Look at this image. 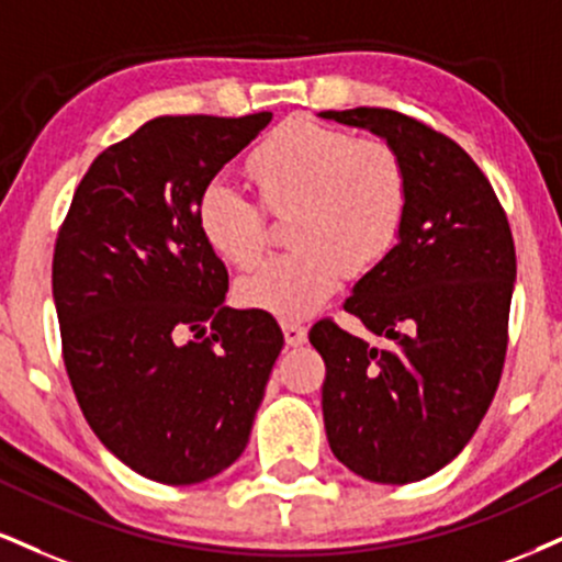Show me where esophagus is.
<instances>
[{"label":"esophagus","mask_w":562,"mask_h":562,"mask_svg":"<svg viewBox=\"0 0 562 562\" xmlns=\"http://www.w3.org/2000/svg\"><path fill=\"white\" fill-rule=\"evenodd\" d=\"M282 333H285V342L290 348H301L303 342H306V327L299 322H290L285 319L282 322Z\"/></svg>","instance_id":"1"}]
</instances>
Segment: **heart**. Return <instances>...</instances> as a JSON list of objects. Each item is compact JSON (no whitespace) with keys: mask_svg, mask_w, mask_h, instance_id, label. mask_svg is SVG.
I'll return each instance as SVG.
<instances>
[{"mask_svg":"<svg viewBox=\"0 0 562 562\" xmlns=\"http://www.w3.org/2000/svg\"><path fill=\"white\" fill-rule=\"evenodd\" d=\"M248 172L269 212H293L290 243L240 277L238 301L282 319H301L340 288L348 272L376 267L401 233L408 180L397 151L380 138H353L311 120H288L256 148ZM201 235L222 259L248 267L267 246L259 201L209 182L195 209Z\"/></svg>","mask_w":562,"mask_h":562,"instance_id":"1","label":"heart"}]
</instances>
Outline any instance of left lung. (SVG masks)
<instances>
[{"label": "left lung", "instance_id": "obj_1", "mask_svg": "<svg viewBox=\"0 0 562 562\" xmlns=\"http://www.w3.org/2000/svg\"><path fill=\"white\" fill-rule=\"evenodd\" d=\"M319 117L380 135L408 180L395 248L342 306L384 337V348L329 319L308 333L327 367L324 429L353 474L418 482L465 448L495 397L516 282L508 216L448 135L376 106Z\"/></svg>", "mask_w": 562, "mask_h": 562}]
</instances>
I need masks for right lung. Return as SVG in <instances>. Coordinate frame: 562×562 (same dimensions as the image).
Instances as JSON below:
<instances>
[{
    "instance_id": "1",
    "label": "right lung",
    "mask_w": 562,
    "mask_h": 562,
    "mask_svg": "<svg viewBox=\"0 0 562 562\" xmlns=\"http://www.w3.org/2000/svg\"><path fill=\"white\" fill-rule=\"evenodd\" d=\"M269 120H148L93 159L57 235L52 290L80 411L154 482L199 484L238 461L285 342L272 314L225 306L227 269L195 222L204 188Z\"/></svg>"
}]
</instances>
